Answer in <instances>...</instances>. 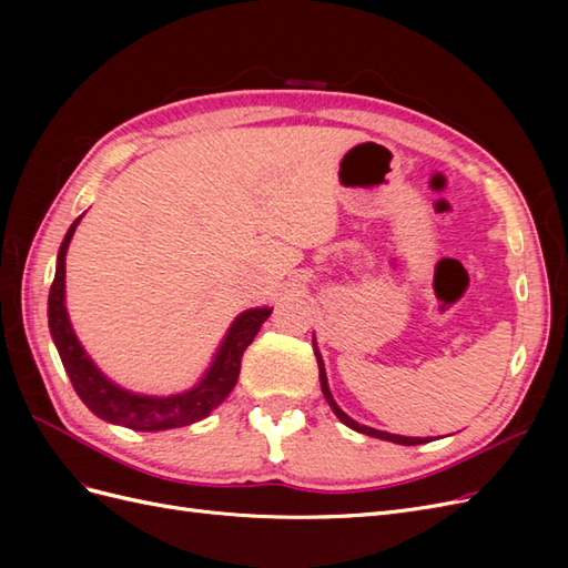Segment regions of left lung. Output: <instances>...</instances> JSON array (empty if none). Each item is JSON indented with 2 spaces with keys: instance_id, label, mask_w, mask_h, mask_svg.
Returning a JSON list of instances; mask_svg holds the SVG:
<instances>
[{
  "instance_id": "1",
  "label": "left lung",
  "mask_w": 568,
  "mask_h": 568,
  "mask_svg": "<svg viewBox=\"0 0 568 568\" xmlns=\"http://www.w3.org/2000/svg\"><path fill=\"white\" fill-rule=\"evenodd\" d=\"M313 351H315V357H317V367H320V386H322V393H324V400L329 403V407L334 409V415L346 424L348 428H353V432L357 434H365V436H372V438H382V440H390V443H398V445H422V443H428L432 438H412V436H398V434H388V432H379V428H372V426H365V424H357L353 417H348L346 412H343L334 395L329 390V382H326V372H324V359L320 355V348H317V341H315V334H313Z\"/></svg>"
}]
</instances>
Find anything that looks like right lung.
<instances>
[{"label":"right lung","mask_w":568,"mask_h":568,"mask_svg":"<svg viewBox=\"0 0 568 568\" xmlns=\"http://www.w3.org/2000/svg\"><path fill=\"white\" fill-rule=\"evenodd\" d=\"M80 220L82 215L68 227L59 246L57 274L54 282H51L47 303L51 338H54L65 374L71 376V384L80 400L99 419L132 428V432H165V428H180L205 419L236 386L244 351L251 346L255 334L261 332L263 322L272 315V307H248V311L234 317L227 334L220 341L209 369L203 372L192 388L173 395H146L118 386L82 348L65 311V253Z\"/></svg>","instance_id":"obj_1"}]
</instances>
